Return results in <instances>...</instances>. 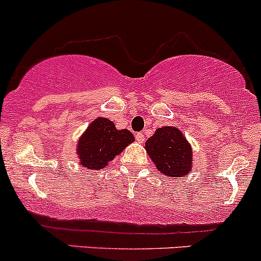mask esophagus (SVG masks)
I'll return each instance as SVG.
<instances>
[{"label":"esophagus","instance_id":"1","mask_svg":"<svg viewBox=\"0 0 261 261\" xmlns=\"http://www.w3.org/2000/svg\"><path fill=\"white\" fill-rule=\"evenodd\" d=\"M135 138L136 141H139V143H144V141H145V136H144L143 133H138L135 135Z\"/></svg>","mask_w":261,"mask_h":261}]
</instances>
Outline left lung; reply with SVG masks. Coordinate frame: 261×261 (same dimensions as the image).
Masks as SVG:
<instances>
[{
    "instance_id": "1",
    "label": "left lung",
    "mask_w": 261,
    "mask_h": 261,
    "mask_svg": "<svg viewBox=\"0 0 261 261\" xmlns=\"http://www.w3.org/2000/svg\"><path fill=\"white\" fill-rule=\"evenodd\" d=\"M145 149L159 172L167 177H181L191 170V145L177 127L158 128L146 140Z\"/></svg>"
}]
</instances>
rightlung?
<instances>
[{
    "instance_id": "add662e5",
    "label": "right lung",
    "mask_w": 261,
    "mask_h": 261,
    "mask_svg": "<svg viewBox=\"0 0 261 261\" xmlns=\"http://www.w3.org/2000/svg\"><path fill=\"white\" fill-rule=\"evenodd\" d=\"M134 140L130 131L117 130L109 118H96L78 143L81 164L88 169H101Z\"/></svg>"
}]
</instances>
